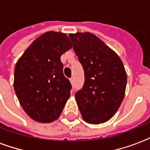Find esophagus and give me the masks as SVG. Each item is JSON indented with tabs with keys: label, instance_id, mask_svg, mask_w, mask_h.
<instances>
[{
	"label": "esophagus",
	"instance_id": "esophagus-1",
	"mask_svg": "<svg viewBox=\"0 0 150 150\" xmlns=\"http://www.w3.org/2000/svg\"><path fill=\"white\" fill-rule=\"evenodd\" d=\"M70 82H71V83L72 85L74 84V79H73V78L70 79Z\"/></svg>",
	"mask_w": 150,
	"mask_h": 150
}]
</instances>
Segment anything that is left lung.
I'll return each instance as SVG.
<instances>
[{"label":"left lung","instance_id":"obj_1","mask_svg":"<svg viewBox=\"0 0 150 150\" xmlns=\"http://www.w3.org/2000/svg\"><path fill=\"white\" fill-rule=\"evenodd\" d=\"M84 71V84L75 93L82 117L93 125L108 121L125 94L127 74L116 53L91 33L69 34Z\"/></svg>","mask_w":150,"mask_h":150}]
</instances>
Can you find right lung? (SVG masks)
Segmentation results:
<instances>
[{"instance_id":"add662e5","label":"right lung","mask_w":150,"mask_h":150,"mask_svg":"<svg viewBox=\"0 0 150 150\" xmlns=\"http://www.w3.org/2000/svg\"><path fill=\"white\" fill-rule=\"evenodd\" d=\"M72 47L66 34L48 31L33 42L16 63L15 93L30 118L50 123L59 117L71 84L63 75L61 55Z\"/></svg>"}]
</instances>
